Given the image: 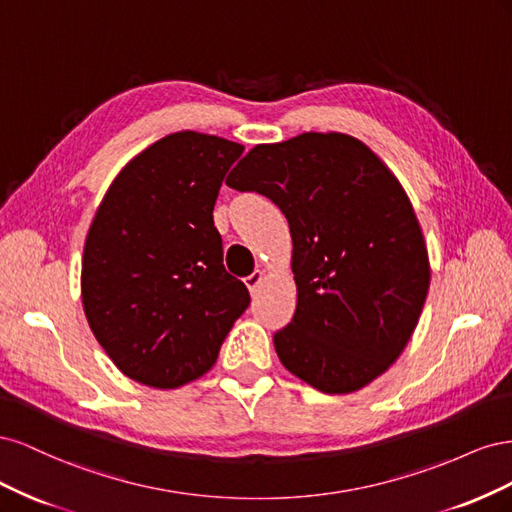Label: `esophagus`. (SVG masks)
Masks as SVG:
<instances>
[{"label": "esophagus", "instance_id": "34e87169", "mask_svg": "<svg viewBox=\"0 0 512 512\" xmlns=\"http://www.w3.org/2000/svg\"><path fill=\"white\" fill-rule=\"evenodd\" d=\"M262 280H265V271H260V269H256L252 275H247L245 277V286H247V290H250V292H256V288L260 286V282Z\"/></svg>", "mask_w": 512, "mask_h": 512}]
</instances>
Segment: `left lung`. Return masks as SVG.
<instances>
[{
  "mask_svg": "<svg viewBox=\"0 0 512 512\" xmlns=\"http://www.w3.org/2000/svg\"><path fill=\"white\" fill-rule=\"evenodd\" d=\"M226 185L271 198L290 226L297 312L273 335L282 365L329 395L382 376L410 342L431 277L389 166L359 138L305 132L256 145Z\"/></svg>",
  "mask_w": 512,
  "mask_h": 512,
  "instance_id": "left-lung-1",
  "label": "left lung"
}]
</instances>
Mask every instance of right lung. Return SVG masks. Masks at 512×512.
I'll use <instances>...</instances> for the list:
<instances>
[{"label": "right lung", "instance_id": "obj_1", "mask_svg": "<svg viewBox=\"0 0 512 512\" xmlns=\"http://www.w3.org/2000/svg\"><path fill=\"white\" fill-rule=\"evenodd\" d=\"M243 145L183 130L138 153L89 226L81 297L98 344L121 374L179 389L218 361L250 305L226 273L213 205Z\"/></svg>", "mask_w": 512, "mask_h": 512}]
</instances>
